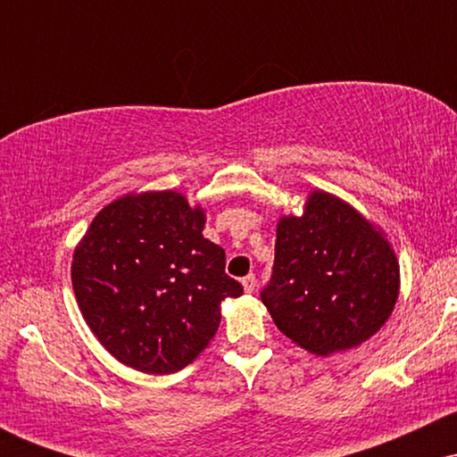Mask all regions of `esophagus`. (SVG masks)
<instances>
[{
  "mask_svg": "<svg viewBox=\"0 0 457 457\" xmlns=\"http://www.w3.org/2000/svg\"><path fill=\"white\" fill-rule=\"evenodd\" d=\"M255 283H258V281H255L253 275H246V277H245V279H243V287H245L246 295H251V292L255 290Z\"/></svg>",
  "mask_w": 457,
  "mask_h": 457,
  "instance_id": "obj_1",
  "label": "esophagus"
}]
</instances>
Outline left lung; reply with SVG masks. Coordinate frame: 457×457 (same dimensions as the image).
Segmentation results:
<instances>
[{
    "mask_svg": "<svg viewBox=\"0 0 457 457\" xmlns=\"http://www.w3.org/2000/svg\"><path fill=\"white\" fill-rule=\"evenodd\" d=\"M397 296L389 236L353 204L313 188L303 214H281L262 303L292 344L318 356L353 350L385 327Z\"/></svg>",
    "mask_w": 457,
    "mask_h": 457,
    "instance_id": "obj_1",
    "label": "left lung"
}]
</instances>
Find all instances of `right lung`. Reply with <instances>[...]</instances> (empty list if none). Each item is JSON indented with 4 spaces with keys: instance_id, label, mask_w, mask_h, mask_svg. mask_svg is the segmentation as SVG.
I'll list each match as a JSON object with an SVG mask.
<instances>
[{
    "instance_id": "1",
    "label": "right lung",
    "mask_w": 457,
    "mask_h": 457,
    "mask_svg": "<svg viewBox=\"0 0 457 457\" xmlns=\"http://www.w3.org/2000/svg\"><path fill=\"white\" fill-rule=\"evenodd\" d=\"M206 208L185 193L130 191L109 202L72 253L79 312L101 345L130 370L174 374L214 339L221 303L243 286L225 251L204 238Z\"/></svg>"
}]
</instances>
